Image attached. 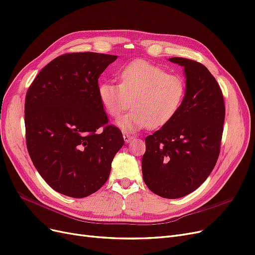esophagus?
<instances>
[{
    "label": "esophagus",
    "mask_w": 255,
    "mask_h": 255,
    "mask_svg": "<svg viewBox=\"0 0 255 255\" xmlns=\"http://www.w3.org/2000/svg\"><path fill=\"white\" fill-rule=\"evenodd\" d=\"M123 137H124V139H125V142H126V143H130L131 140H132V139L134 138V136H132V135L129 134V133H127V132H124V134H123Z\"/></svg>",
    "instance_id": "1"
}]
</instances>
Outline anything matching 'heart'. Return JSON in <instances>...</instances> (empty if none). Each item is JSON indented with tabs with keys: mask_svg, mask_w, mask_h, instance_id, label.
Returning a JSON list of instances; mask_svg holds the SVG:
<instances>
[{
	"mask_svg": "<svg viewBox=\"0 0 255 255\" xmlns=\"http://www.w3.org/2000/svg\"><path fill=\"white\" fill-rule=\"evenodd\" d=\"M120 84L100 85L99 97L107 115L119 119L132 103L133 110L119 121L125 130L157 129L171 122L186 97V82L178 74L144 60H135L119 73Z\"/></svg>",
	"mask_w": 255,
	"mask_h": 255,
	"instance_id": "obj_1",
	"label": "heart"
}]
</instances>
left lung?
I'll use <instances>...</instances> for the list:
<instances>
[{
  "label": "left lung",
  "mask_w": 255,
  "mask_h": 255,
  "mask_svg": "<svg viewBox=\"0 0 255 255\" xmlns=\"http://www.w3.org/2000/svg\"><path fill=\"white\" fill-rule=\"evenodd\" d=\"M186 74V97L174 119L145 138L143 178L153 193L178 199L197 189L218 162L225 121L219 83L199 62L171 58Z\"/></svg>",
  "instance_id": "1"
}]
</instances>
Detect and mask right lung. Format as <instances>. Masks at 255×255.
<instances>
[{"label": "right lung", "mask_w": 255, "mask_h": 255, "mask_svg": "<svg viewBox=\"0 0 255 255\" xmlns=\"http://www.w3.org/2000/svg\"><path fill=\"white\" fill-rule=\"evenodd\" d=\"M117 55L65 53L36 75L25 98L26 145L52 189L74 199L97 192L124 145L108 124L99 97V78Z\"/></svg>", "instance_id": "right-lung-1"}]
</instances>
